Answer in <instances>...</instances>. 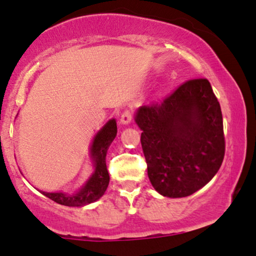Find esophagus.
I'll use <instances>...</instances> for the list:
<instances>
[{
    "instance_id": "34e87169",
    "label": "esophagus",
    "mask_w": 256,
    "mask_h": 256,
    "mask_svg": "<svg viewBox=\"0 0 256 256\" xmlns=\"http://www.w3.org/2000/svg\"><path fill=\"white\" fill-rule=\"evenodd\" d=\"M132 117H134V114H132L131 110H125V111L122 113L120 122L122 124H128V122L132 120Z\"/></svg>"
}]
</instances>
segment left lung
Wrapping results in <instances>:
<instances>
[{"mask_svg": "<svg viewBox=\"0 0 256 256\" xmlns=\"http://www.w3.org/2000/svg\"><path fill=\"white\" fill-rule=\"evenodd\" d=\"M150 182L160 195L186 197L218 172L226 142L220 102L206 78L183 82L160 102L138 108Z\"/></svg>", "mask_w": 256, "mask_h": 256, "instance_id": "8db88e82", "label": "left lung"}]
</instances>
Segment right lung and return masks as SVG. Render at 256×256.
<instances>
[{
  "label": "right lung",
  "mask_w": 256,
  "mask_h": 256,
  "mask_svg": "<svg viewBox=\"0 0 256 256\" xmlns=\"http://www.w3.org/2000/svg\"><path fill=\"white\" fill-rule=\"evenodd\" d=\"M117 134V122L111 119L98 132L90 148V156L96 164V171L79 192L68 196L62 192H42L59 204L67 206H82L90 204L104 195L108 186L110 176L106 166V152Z\"/></svg>",
  "instance_id": "add662e5"
}]
</instances>
